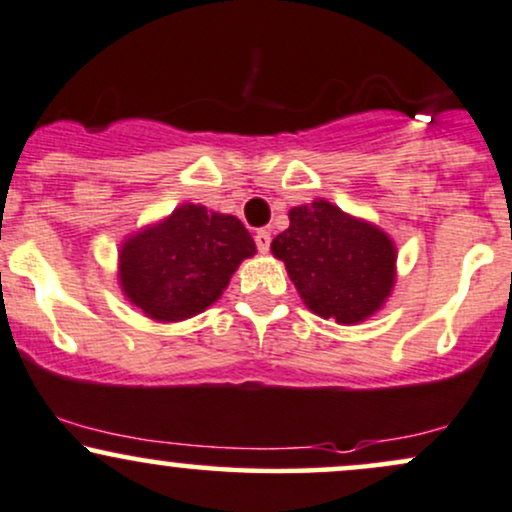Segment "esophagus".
Listing matches in <instances>:
<instances>
[{"label":"esophagus","instance_id":"esophagus-1","mask_svg":"<svg viewBox=\"0 0 512 512\" xmlns=\"http://www.w3.org/2000/svg\"><path fill=\"white\" fill-rule=\"evenodd\" d=\"M269 243H272V236H269L267 231H257L255 233V245H257V250L262 252V255H264V252H269Z\"/></svg>","mask_w":512,"mask_h":512}]
</instances>
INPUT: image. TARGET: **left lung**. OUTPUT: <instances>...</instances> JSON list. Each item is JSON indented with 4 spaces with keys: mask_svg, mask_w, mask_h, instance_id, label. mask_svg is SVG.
Listing matches in <instances>:
<instances>
[{
    "mask_svg": "<svg viewBox=\"0 0 512 512\" xmlns=\"http://www.w3.org/2000/svg\"><path fill=\"white\" fill-rule=\"evenodd\" d=\"M291 226L272 240L274 257L303 303L320 317L356 325L378 313L395 286L397 250L373 223L325 199L289 211Z\"/></svg>",
    "mask_w": 512,
    "mask_h": 512,
    "instance_id": "8db88e82",
    "label": "left lung"
}]
</instances>
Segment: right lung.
Here are the masks:
<instances>
[{
    "mask_svg": "<svg viewBox=\"0 0 512 512\" xmlns=\"http://www.w3.org/2000/svg\"><path fill=\"white\" fill-rule=\"evenodd\" d=\"M255 252L236 216L187 202L122 243L120 286L151 320L180 322L219 301L238 264Z\"/></svg>",
    "mask_w": 512,
    "mask_h": 512,
    "instance_id": "obj_1",
    "label": "right lung"
}]
</instances>
